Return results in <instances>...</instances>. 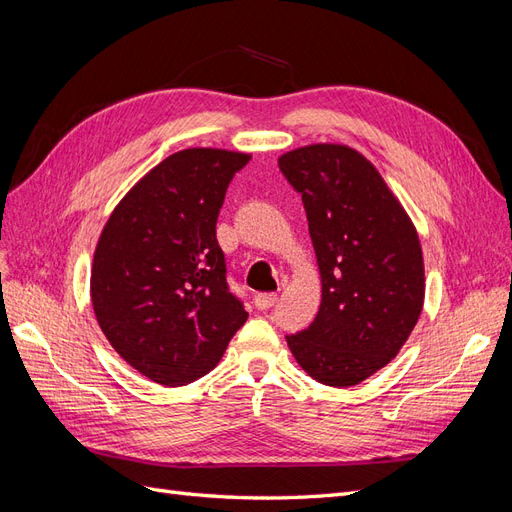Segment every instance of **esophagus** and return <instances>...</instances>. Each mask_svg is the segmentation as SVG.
<instances>
[{
    "label": "esophagus",
    "mask_w": 512,
    "mask_h": 512,
    "mask_svg": "<svg viewBox=\"0 0 512 512\" xmlns=\"http://www.w3.org/2000/svg\"><path fill=\"white\" fill-rule=\"evenodd\" d=\"M276 304V295L274 293H257L255 295V308L257 310H268Z\"/></svg>",
    "instance_id": "obj_1"
}]
</instances>
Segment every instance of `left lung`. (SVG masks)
<instances>
[{"mask_svg": "<svg viewBox=\"0 0 512 512\" xmlns=\"http://www.w3.org/2000/svg\"><path fill=\"white\" fill-rule=\"evenodd\" d=\"M278 168L302 193L321 276L317 317L287 336L289 351L321 385H359L400 353L421 317L417 227L374 163L351 146L293 148Z\"/></svg>", "mask_w": 512, "mask_h": 512, "instance_id": "obj_1", "label": "left lung"}]
</instances>
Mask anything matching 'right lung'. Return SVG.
<instances>
[{"mask_svg": "<svg viewBox=\"0 0 512 512\" xmlns=\"http://www.w3.org/2000/svg\"><path fill=\"white\" fill-rule=\"evenodd\" d=\"M249 153L185 148L114 206L91 263L97 325L127 364L163 387L219 364L249 312L227 289L217 217Z\"/></svg>", "mask_w": 512, "mask_h": 512, "instance_id": "add662e5", "label": "right lung"}]
</instances>
